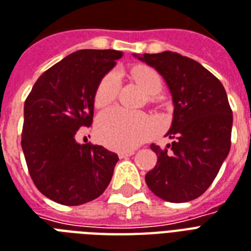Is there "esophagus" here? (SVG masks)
<instances>
[{"label":"esophagus","instance_id":"34e87169","mask_svg":"<svg viewBox=\"0 0 251 251\" xmlns=\"http://www.w3.org/2000/svg\"><path fill=\"white\" fill-rule=\"evenodd\" d=\"M134 152H135V151L134 150H125V151H120V152H118V156H120V158H126V156H131L134 154Z\"/></svg>","mask_w":251,"mask_h":251}]
</instances>
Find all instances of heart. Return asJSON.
I'll list each match as a JSON object with an SVG mask.
<instances>
[{
    "label": "heart",
    "mask_w": 251,
    "mask_h": 251,
    "mask_svg": "<svg viewBox=\"0 0 251 251\" xmlns=\"http://www.w3.org/2000/svg\"><path fill=\"white\" fill-rule=\"evenodd\" d=\"M131 77L149 95H156L162 89V77L154 68L135 66ZM120 88V76L109 72L101 79L95 93V105L105 108L114 101ZM156 129L155 121L145 113L129 112L121 108H110L102 112L96 121V135L101 142L112 149L126 150L142 143Z\"/></svg>",
    "instance_id": "heart-1"
}]
</instances>
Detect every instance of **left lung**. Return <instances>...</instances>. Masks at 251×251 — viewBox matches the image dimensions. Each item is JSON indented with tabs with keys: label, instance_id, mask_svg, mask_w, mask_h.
Masks as SVG:
<instances>
[{
	"label": "left lung",
	"instance_id": "8db88e82",
	"mask_svg": "<svg viewBox=\"0 0 251 251\" xmlns=\"http://www.w3.org/2000/svg\"><path fill=\"white\" fill-rule=\"evenodd\" d=\"M152 67L167 84L174 116L164 149L151 145L158 156L146 174L151 192L170 202H185L209 188L230 150L233 113L220 80L194 59L180 53H133Z\"/></svg>",
	"mask_w": 251,
	"mask_h": 251
}]
</instances>
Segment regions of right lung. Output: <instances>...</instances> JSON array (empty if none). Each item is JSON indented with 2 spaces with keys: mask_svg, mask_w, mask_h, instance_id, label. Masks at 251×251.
Returning <instances> with one entry per match:
<instances>
[{
  "mask_svg": "<svg viewBox=\"0 0 251 251\" xmlns=\"http://www.w3.org/2000/svg\"><path fill=\"white\" fill-rule=\"evenodd\" d=\"M116 50H80L46 71L25 101L22 150L36 188L63 205H81L102 195L118 155L76 141L92 125L96 88L116 66Z\"/></svg>",
  "mask_w": 251,
  "mask_h": 251,
  "instance_id": "obj_1",
  "label": "right lung"
}]
</instances>
